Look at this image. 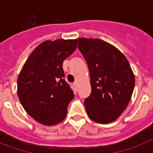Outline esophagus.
Masks as SVG:
<instances>
[{
	"instance_id": "34e87169",
	"label": "esophagus",
	"mask_w": 153,
	"mask_h": 153,
	"mask_svg": "<svg viewBox=\"0 0 153 153\" xmlns=\"http://www.w3.org/2000/svg\"><path fill=\"white\" fill-rule=\"evenodd\" d=\"M73 85H74V87H75V88H77V86H78V83H77L76 82H74V84H73Z\"/></svg>"
}]
</instances>
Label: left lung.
I'll return each instance as SVG.
<instances>
[{"instance_id":"8db88e82","label":"left lung","mask_w":153,"mask_h":153,"mask_svg":"<svg viewBox=\"0 0 153 153\" xmlns=\"http://www.w3.org/2000/svg\"><path fill=\"white\" fill-rule=\"evenodd\" d=\"M91 75V94L84 101L89 117L100 124L115 121L133 94L135 78L126 56L99 39H78Z\"/></svg>"}]
</instances>
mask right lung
<instances>
[{"instance_id": "obj_1", "label": "right lung", "mask_w": 153, "mask_h": 153, "mask_svg": "<svg viewBox=\"0 0 153 153\" xmlns=\"http://www.w3.org/2000/svg\"><path fill=\"white\" fill-rule=\"evenodd\" d=\"M77 39L40 44L27 58L17 79V94L25 111L45 126L66 117L74 92L64 79L62 62L75 51Z\"/></svg>"}]
</instances>
